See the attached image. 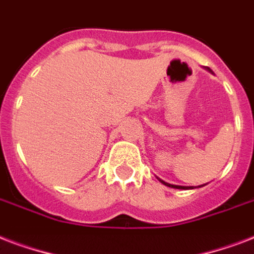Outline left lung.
I'll list each match as a JSON object with an SVG mask.
<instances>
[{"mask_svg":"<svg viewBox=\"0 0 254 254\" xmlns=\"http://www.w3.org/2000/svg\"><path fill=\"white\" fill-rule=\"evenodd\" d=\"M209 71V72H212V71H211V69L209 68H207ZM159 181H161V179H159ZM163 183V185H166V186H169V187H173V189H183V190H187V187H183V186H175V185H169V183H166V182H163V181H161ZM199 187H201V186H199Z\"/></svg>","mask_w":254,"mask_h":254,"instance_id":"left-lung-1","label":"left lung"}]
</instances>
